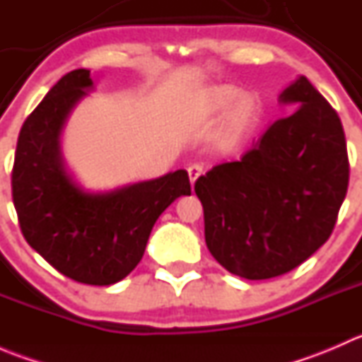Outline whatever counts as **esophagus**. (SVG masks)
<instances>
[{
  "label": "esophagus",
  "mask_w": 362,
  "mask_h": 362,
  "mask_svg": "<svg viewBox=\"0 0 362 362\" xmlns=\"http://www.w3.org/2000/svg\"><path fill=\"white\" fill-rule=\"evenodd\" d=\"M187 173H189V180H191V184L194 185V182L203 175V166L198 163L191 164V166L187 168Z\"/></svg>",
  "instance_id": "obj_1"
}]
</instances>
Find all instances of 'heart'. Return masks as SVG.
<instances>
[{
    "label": "heart",
    "mask_w": 362,
    "mask_h": 362,
    "mask_svg": "<svg viewBox=\"0 0 362 362\" xmlns=\"http://www.w3.org/2000/svg\"><path fill=\"white\" fill-rule=\"evenodd\" d=\"M204 112L210 115L224 113V140L236 141L245 136L261 115V101L254 94H242V89L236 86H217L211 87L204 96Z\"/></svg>",
    "instance_id": "1"
}]
</instances>
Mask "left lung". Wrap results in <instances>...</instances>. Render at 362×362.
<instances>
[{
    "mask_svg": "<svg viewBox=\"0 0 362 362\" xmlns=\"http://www.w3.org/2000/svg\"><path fill=\"white\" fill-rule=\"evenodd\" d=\"M280 103L299 107L275 120L242 159L214 166L194 184L208 250L249 280L284 275L319 250L349 187L337 110L306 76L280 94Z\"/></svg>",
    "mask_w": 362,
    "mask_h": 362,
    "instance_id": "8db88e82",
    "label": "left lung"
}]
</instances>
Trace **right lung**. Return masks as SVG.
<instances>
[{
  "label": "right lung",
  "instance_id": "1",
  "mask_svg": "<svg viewBox=\"0 0 362 362\" xmlns=\"http://www.w3.org/2000/svg\"><path fill=\"white\" fill-rule=\"evenodd\" d=\"M89 73H66L24 120L12 198L25 242L50 266L80 284L112 286L136 268L159 215L191 194V184L185 170L110 192H87L73 180L59 136L93 87Z\"/></svg>",
  "mask_w": 362,
  "mask_h": 362
}]
</instances>
